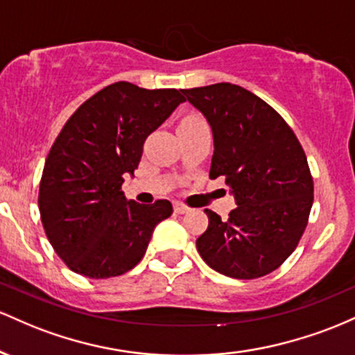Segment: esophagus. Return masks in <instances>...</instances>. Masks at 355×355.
<instances>
[{
  "label": "esophagus",
  "instance_id": "34e87169",
  "mask_svg": "<svg viewBox=\"0 0 355 355\" xmlns=\"http://www.w3.org/2000/svg\"><path fill=\"white\" fill-rule=\"evenodd\" d=\"M174 211H176L178 214H184V213H188L189 211V208L186 205H182V202H174Z\"/></svg>",
  "mask_w": 355,
  "mask_h": 355
}]
</instances>
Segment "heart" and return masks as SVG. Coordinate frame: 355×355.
I'll list each match as a JSON object with an SVG mask.
<instances>
[{
	"mask_svg": "<svg viewBox=\"0 0 355 355\" xmlns=\"http://www.w3.org/2000/svg\"><path fill=\"white\" fill-rule=\"evenodd\" d=\"M199 121H202V119L199 117V115H188V117L182 119L181 122H199Z\"/></svg>",
	"mask_w": 355,
	"mask_h": 355,
	"instance_id": "b5f03b06",
	"label": "heart"
}]
</instances>
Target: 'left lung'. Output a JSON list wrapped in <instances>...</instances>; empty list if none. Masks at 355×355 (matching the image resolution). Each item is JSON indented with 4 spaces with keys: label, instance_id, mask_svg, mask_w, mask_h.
Segmentation results:
<instances>
[{
    "label": "left lung",
    "instance_id": "8db88e82",
    "mask_svg": "<svg viewBox=\"0 0 355 355\" xmlns=\"http://www.w3.org/2000/svg\"><path fill=\"white\" fill-rule=\"evenodd\" d=\"M209 122V178L223 176L236 201L228 220L211 209L196 248L211 268L252 280L297 248L313 202V179L297 135L265 101L233 83L182 89Z\"/></svg>",
    "mask_w": 355,
    "mask_h": 355
}]
</instances>
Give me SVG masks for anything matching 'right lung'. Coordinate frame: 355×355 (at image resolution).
<instances>
[{"label": "right lung", "instance_id": "right-lung-1", "mask_svg": "<svg viewBox=\"0 0 355 355\" xmlns=\"http://www.w3.org/2000/svg\"><path fill=\"white\" fill-rule=\"evenodd\" d=\"M181 102V90L115 82L60 130L43 167L38 208L46 238L71 272L95 280L129 272L157 223L173 214L167 199L147 206L127 199L122 182L137 169L147 135Z\"/></svg>", "mask_w": 355, "mask_h": 355}]
</instances>
